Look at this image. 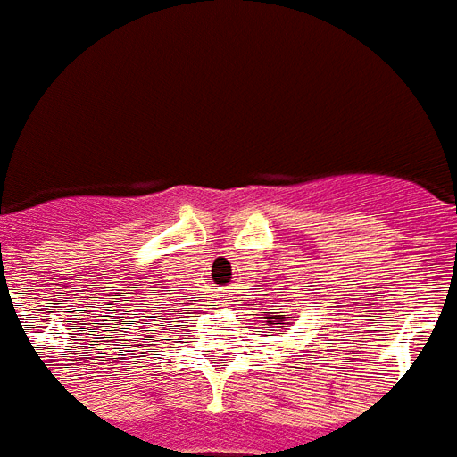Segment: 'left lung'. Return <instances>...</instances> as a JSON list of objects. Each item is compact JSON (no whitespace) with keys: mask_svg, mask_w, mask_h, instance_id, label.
I'll return each instance as SVG.
<instances>
[{"mask_svg":"<svg viewBox=\"0 0 457 457\" xmlns=\"http://www.w3.org/2000/svg\"><path fill=\"white\" fill-rule=\"evenodd\" d=\"M272 325H285V322H272Z\"/></svg>","mask_w":457,"mask_h":457,"instance_id":"1","label":"left lung"}]
</instances>
